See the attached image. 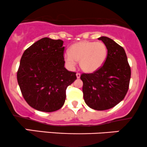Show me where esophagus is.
<instances>
[{
    "label": "esophagus",
    "instance_id": "esophagus-1",
    "mask_svg": "<svg viewBox=\"0 0 147 147\" xmlns=\"http://www.w3.org/2000/svg\"><path fill=\"white\" fill-rule=\"evenodd\" d=\"M76 77H77V78H79L80 77V74L79 73H77L76 74Z\"/></svg>",
    "mask_w": 147,
    "mask_h": 147
}]
</instances>
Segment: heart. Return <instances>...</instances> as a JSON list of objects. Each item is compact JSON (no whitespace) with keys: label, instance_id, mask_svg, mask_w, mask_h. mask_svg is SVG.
Here are the masks:
<instances>
[{"label":"heart","instance_id":"1","mask_svg":"<svg viewBox=\"0 0 147 147\" xmlns=\"http://www.w3.org/2000/svg\"><path fill=\"white\" fill-rule=\"evenodd\" d=\"M108 50L102 42L81 41L74 44L69 53L64 55V61L69 68H74L76 61L83 71L92 73L101 68L107 59Z\"/></svg>","mask_w":147,"mask_h":147}]
</instances>
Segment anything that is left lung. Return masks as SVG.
<instances>
[{"instance_id":"left-lung-1","label":"left lung","mask_w":147,"mask_h":147,"mask_svg":"<svg viewBox=\"0 0 147 147\" xmlns=\"http://www.w3.org/2000/svg\"><path fill=\"white\" fill-rule=\"evenodd\" d=\"M108 50L105 64L92 74H82L83 98L98 111L109 109L124 99L128 90L131 70L125 50L106 36L99 38Z\"/></svg>"}]
</instances>
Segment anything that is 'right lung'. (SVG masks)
<instances>
[{
  "mask_svg": "<svg viewBox=\"0 0 147 147\" xmlns=\"http://www.w3.org/2000/svg\"><path fill=\"white\" fill-rule=\"evenodd\" d=\"M64 41L43 38L23 53L17 71V82L28 105L38 111L59 109L66 90L76 79L75 72L64 67Z\"/></svg>",
  "mask_w": 147,
  "mask_h": 147,
  "instance_id": "right-lung-1",
  "label": "right lung"
}]
</instances>
